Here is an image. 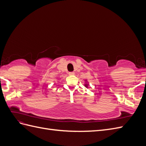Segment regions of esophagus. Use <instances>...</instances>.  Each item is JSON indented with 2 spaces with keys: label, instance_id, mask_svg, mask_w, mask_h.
Returning <instances> with one entry per match:
<instances>
[{
  "label": "esophagus",
  "instance_id": "esophagus-1",
  "mask_svg": "<svg viewBox=\"0 0 146 146\" xmlns=\"http://www.w3.org/2000/svg\"><path fill=\"white\" fill-rule=\"evenodd\" d=\"M74 74H75V73L74 72H69V76H74Z\"/></svg>",
  "mask_w": 146,
  "mask_h": 146
}]
</instances>
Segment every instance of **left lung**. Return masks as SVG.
<instances>
[{
    "label": "left lung",
    "instance_id": "left-lung-1",
    "mask_svg": "<svg viewBox=\"0 0 146 146\" xmlns=\"http://www.w3.org/2000/svg\"><path fill=\"white\" fill-rule=\"evenodd\" d=\"M88 84H85V86L86 87H88Z\"/></svg>",
    "mask_w": 146,
    "mask_h": 146
}]
</instances>
